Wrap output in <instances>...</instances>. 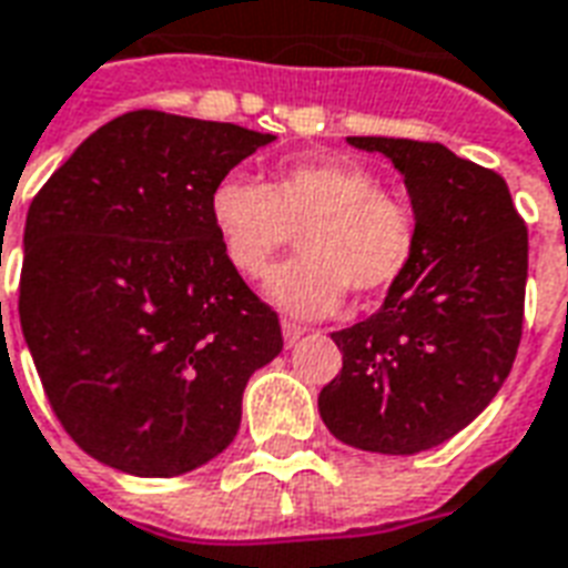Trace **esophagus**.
<instances>
[{
  "mask_svg": "<svg viewBox=\"0 0 568 568\" xmlns=\"http://www.w3.org/2000/svg\"><path fill=\"white\" fill-rule=\"evenodd\" d=\"M281 332H284V344H287V347H296V341L305 335V329H302V326H296V323H290V320H284V323H281Z\"/></svg>",
  "mask_w": 568,
  "mask_h": 568,
  "instance_id": "esophagus-1",
  "label": "esophagus"
}]
</instances>
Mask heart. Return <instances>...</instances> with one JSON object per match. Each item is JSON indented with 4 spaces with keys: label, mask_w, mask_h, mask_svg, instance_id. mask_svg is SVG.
<instances>
[{
    "label": "heart",
    "mask_w": 568,
    "mask_h": 568,
    "mask_svg": "<svg viewBox=\"0 0 568 568\" xmlns=\"http://www.w3.org/2000/svg\"><path fill=\"white\" fill-rule=\"evenodd\" d=\"M209 219L230 266L257 278L300 233L302 254L272 268L263 293L293 317H326L349 293L374 300L410 268L419 230L400 197L368 168L341 158L281 164L266 185L224 176Z\"/></svg>",
    "instance_id": "1"
}]
</instances>
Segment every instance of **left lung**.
I'll return each mask as SVG.
<instances>
[{"mask_svg": "<svg viewBox=\"0 0 568 568\" xmlns=\"http://www.w3.org/2000/svg\"><path fill=\"white\" fill-rule=\"evenodd\" d=\"M347 143L381 152L404 176L419 245L381 311L332 332L344 365L317 407L347 446L416 455L467 428L509 377L524 323L527 227L503 176L443 143Z\"/></svg>", "mask_w": 568, "mask_h": 568, "instance_id": "obj_1", "label": "left lung"}]
</instances>
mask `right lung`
Listing matches in <instances>:
<instances>
[{
	"mask_svg": "<svg viewBox=\"0 0 568 568\" xmlns=\"http://www.w3.org/2000/svg\"><path fill=\"white\" fill-rule=\"evenodd\" d=\"M233 122L134 110L89 134L29 206L20 326L71 440L131 476L212 462L278 314L230 266L209 194L272 143Z\"/></svg>",
	"mask_w": 568,
	"mask_h": 568,
	"instance_id": "add662e5",
	"label": "right lung"
}]
</instances>
